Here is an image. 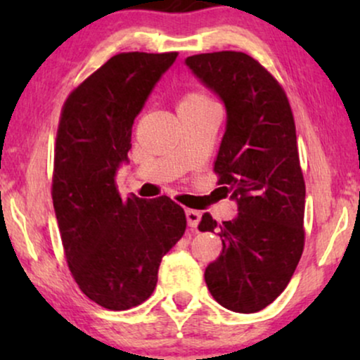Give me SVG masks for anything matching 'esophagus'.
Listing matches in <instances>:
<instances>
[{"instance_id":"esophagus-1","label":"esophagus","mask_w":360,"mask_h":360,"mask_svg":"<svg viewBox=\"0 0 360 360\" xmlns=\"http://www.w3.org/2000/svg\"><path fill=\"white\" fill-rule=\"evenodd\" d=\"M185 214H186V223H188L190 228H193V229H195L196 226H198L200 219H201L200 211H195V210H186V211H185Z\"/></svg>"}]
</instances>
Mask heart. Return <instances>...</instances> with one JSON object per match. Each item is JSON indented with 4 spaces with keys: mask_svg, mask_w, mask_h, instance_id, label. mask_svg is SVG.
<instances>
[{
    "mask_svg": "<svg viewBox=\"0 0 360 360\" xmlns=\"http://www.w3.org/2000/svg\"><path fill=\"white\" fill-rule=\"evenodd\" d=\"M211 100L205 93L201 91H188L186 95L181 96V100L179 103V108H200V106H206L210 105Z\"/></svg>",
    "mask_w": 360,
    "mask_h": 360,
    "instance_id": "heart-1",
    "label": "heart"
}]
</instances>
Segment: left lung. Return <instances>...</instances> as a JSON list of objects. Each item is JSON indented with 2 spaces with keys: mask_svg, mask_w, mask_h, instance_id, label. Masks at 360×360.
<instances>
[{
  "mask_svg": "<svg viewBox=\"0 0 360 360\" xmlns=\"http://www.w3.org/2000/svg\"><path fill=\"white\" fill-rule=\"evenodd\" d=\"M185 63L226 106L213 170L239 211L221 224L210 213L200 221V231L223 240L205 270L206 285L231 311H260L287 288L304 248V180L292 108L282 85L248 53H198Z\"/></svg>",
  "mask_w": 360,
  "mask_h": 360,
  "instance_id": "left-lung-1",
  "label": "left lung"
}]
</instances>
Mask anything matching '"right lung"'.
<instances>
[{
  "mask_svg": "<svg viewBox=\"0 0 360 360\" xmlns=\"http://www.w3.org/2000/svg\"><path fill=\"white\" fill-rule=\"evenodd\" d=\"M179 52H122L63 103L53 155L52 200L72 277L112 311L150 297L160 260L186 228L169 196L122 200L115 175L127 162L132 124Z\"/></svg>",
  "mask_w": 360,
  "mask_h": 360,
  "instance_id": "obj_1",
  "label": "right lung"
}]
</instances>
